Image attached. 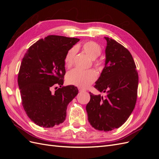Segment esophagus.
<instances>
[{"label":"esophagus","mask_w":159,"mask_h":159,"mask_svg":"<svg viewBox=\"0 0 159 159\" xmlns=\"http://www.w3.org/2000/svg\"><path fill=\"white\" fill-rule=\"evenodd\" d=\"M79 91H80V92H85V91H86V90L85 89H83V88H79Z\"/></svg>","instance_id":"esophagus-1"}]
</instances>
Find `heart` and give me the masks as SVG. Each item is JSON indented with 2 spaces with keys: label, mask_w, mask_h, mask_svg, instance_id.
I'll list each match as a JSON object with an SVG mask.
<instances>
[{
  "label": "heart",
  "mask_w": 159,
  "mask_h": 159,
  "mask_svg": "<svg viewBox=\"0 0 159 159\" xmlns=\"http://www.w3.org/2000/svg\"><path fill=\"white\" fill-rule=\"evenodd\" d=\"M81 48L91 59L93 60V65L96 68L99 70L102 68V64L101 61L95 60L102 53V47L99 44L93 41L86 42L83 44ZM75 54L76 50L75 48H71L67 52L64 57V64L67 68H71L73 66ZM66 79L67 83L70 85L80 88H87L97 79V74L93 70L81 71L74 69L67 73Z\"/></svg>",
  "instance_id": "obj_1"
}]
</instances>
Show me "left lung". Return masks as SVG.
Here are the masks:
<instances>
[{"label": "left lung", "mask_w": 159, "mask_h": 159, "mask_svg": "<svg viewBox=\"0 0 159 159\" xmlns=\"http://www.w3.org/2000/svg\"><path fill=\"white\" fill-rule=\"evenodd\" d=\"M105 39V67L94 87L105 95L89 92L86 111L91 125L106 132L121 127L133 112L137 102L139 76L129 51L111 38Z\"/></svg>", "instance_id": "1"}]
</instances>
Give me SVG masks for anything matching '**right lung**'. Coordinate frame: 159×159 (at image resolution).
Wrapping results in <instances>:
<instances>
[{
	"label": "right lung",
	"mask_w": 159,
	"mask_h": 159,
	"mask_svg": "<svg viewBox=\"0 0 159 159\" xmlns=\"http://www.w3.org/2000/svg\"><path fill=\"white\" fill-rule=\"evenodd\" d=\"M78 41L76 38L48 36L32 44L22 58L18 75L22 106L38 126L50 128L63 123L68 105L78 93L74 85L62 86L64 57ZM56 85L60 88L52 93Z\"/></svg>",
	"instance_id": "right-lung-1"
}]
</instances>
